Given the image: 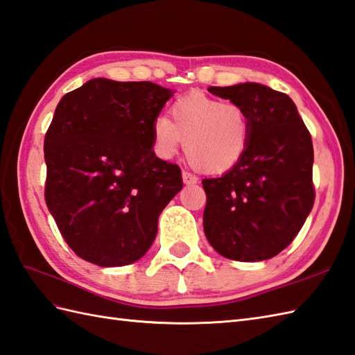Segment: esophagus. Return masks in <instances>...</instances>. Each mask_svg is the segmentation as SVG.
<instances>
[{
	"mask_svg": "<svg viewBox=\"0 0 355 355\" xmlns=\"http://www.w3.org/2000/svg\"><path fill=\"white\" fill-rule=\"evenodd\" d=\"M183 181H184V184L192 186V184H196V183H198V177L193 175V174H191V172L183 171Z\"/></svg>",
	"mask_w": 355,
	"mask_h": 355,
	"instance_id": "obj_1",
	"label": "esophagus"
}]
</instances>
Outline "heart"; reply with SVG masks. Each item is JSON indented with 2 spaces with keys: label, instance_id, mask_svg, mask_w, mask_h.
<instances>
[{
  "label": "heart",
  "instance_id": "1",
  "mask_svg": "<svg viewBox=\"0 0 355 355\" xmlns=\"http://www.w3.org/2000/svg\"><path fill=\"white\" fill-rule=\"evenodd\" d=\"M169 118L153 123L154 148L162 159H171L186 142V157L195 169L222 174L248 150L251 118L239 103L189 94L171 105Z\"/></svg>",
  "mask_w": 355,
  "mask_h": 355
}]
</instances>
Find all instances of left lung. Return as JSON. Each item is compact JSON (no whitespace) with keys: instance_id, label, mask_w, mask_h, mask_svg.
I'll return each mask as SVG.
<instances>
[{"instance_id":"8db88e82","label":"left lung","mask_w":355,"mask_h":355,"mask_svg":"<svg viewBox=\"0 0 355 355\" xmlns=\"http://www.w3.org/2000/svg\"><path fill=\"white\" fill-rule=\"evenodd\" d=\"M209 92L245 107L251 140L234 168L202 180L205 237L230 260L272 259L292 243L315 202L311 136L286 94L259 83Z\"/></svg>"}]
</instances>
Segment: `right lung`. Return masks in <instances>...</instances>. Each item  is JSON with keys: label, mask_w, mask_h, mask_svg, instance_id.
I'll list each match as a JSON object with an SVG mask.
<instances>
[{"label": "right lung", "mask_w": 355, "mask_h": 355, "mask_svg": "<svg viewBox=\"0 0 355 355\" xmlns=\"http://www.w3.org/2000/svg\"><path fill=\"white\" fill-rule=\"evenodd\" d=\"M172 96L151 81L89 80L57 104L44 142L45 201L78 257L135 263L160 213L183 187L177 164L153 151V123Z\"/></svg>", "instance_id": "obj_1"}]
</instances>
